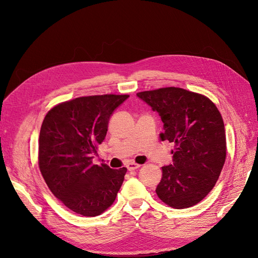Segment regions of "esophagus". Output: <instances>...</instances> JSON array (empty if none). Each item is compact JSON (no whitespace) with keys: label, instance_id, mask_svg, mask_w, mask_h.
Instances as JSON below:
<instances>
[{"label":"esophagus","instance_id":"esophagus-1","mask_svg":"<svg viewBox=\"0 0 258 258\" xmlns=\"http://www.w3.org/2000/svg\"><path fill=\"white\" fill-rule=\"evenodd\" d=\"M140 166H141L140 164L135 163V162H130V163H127V165H126V167H127L128 170H135V169L139 168Z\"/></svg>","mask_w":258,"mask_h":258}]
</instances>
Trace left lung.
<instances>
[{
    "label": "left lung",
    "instance_id": "left-lung-1",
    "mask_svg": "<svg viewBox=\"0 0 258 258\" xmlns=\"http://www.w3.org/2000/svg\"><path fill=\"white\" fill-rule=\"evenodd\" d=\"M163 121L162 141L174 143L173 164L163 166L156 188L171 208L197 205L214 187L226 160L225 125L216 105L205 95L167 87L137 93Z\"/></svg>",
    "mask_w": 258,
    "mask_h": 258
}]
</instances>
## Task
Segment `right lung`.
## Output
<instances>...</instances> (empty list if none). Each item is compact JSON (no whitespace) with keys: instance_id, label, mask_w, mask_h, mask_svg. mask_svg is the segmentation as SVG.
<instances>
[{"instance_id":"right-lung-1","label":"right lung","mask_w":258,"mask_h":258,"mask_svg":"<svg viewBox=\"0 0 258 258\" xmlns=\"http://www.w3.org/2000/svg\"><path fill=\"white\" fill-rule=\"evenodd\" d=\"M128 95L78 97L54 105L44 118L38 139V166L62 204L84 216H96L114 203L126 168L93 164V154L107 132L115 108Z\"/></svg>"}]
</instances>
